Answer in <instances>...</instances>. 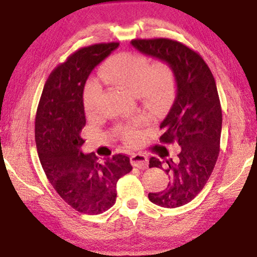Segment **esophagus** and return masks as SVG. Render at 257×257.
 Instances as JSON below:
<instances>
[{"label": "esophagus", "instance_id": "1", "mask_svg": "<svg viewBox=\"0 0 257 257\" xmlns=\"http://www.w3.org/2000/svg\"><path fill=\"white\" fill-rule=\"evenodd\" d=\"M131 162L134 167L140 169H146L148 167V156H146L145 154H132L131 156Z\"/></svg>", "mask_w": 257, "mask_h": 257}]
</instances>
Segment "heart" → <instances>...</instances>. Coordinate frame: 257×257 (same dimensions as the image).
Returning <instances> with one entry per match:
<instances>
[{
    "label": "heart",
    "instance_id": "obj_1",
    "mask_svg": "<svg viewBox=\"0 0 257 257\" xmlns=\"http://www.w3.org/2000/svg\"><path fill=\"white\" fill-rule=\"evenodd\" d=\"M105 83L128 89L153 110H162L172 102L176 90V77L173 68L166 62L149 64V60L136 53H121L112 56L100 70ZM102 89L96 81H89L83 91L85 111L96 109ZM121 134L128 140L136 138L134 125H121Z\"/></svg>",
    "mask_w": 257,
    "mask_h": 257
}]
</instances>
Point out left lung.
<instances>
[{"label":"left lung","instance_id":"left-lung-1","mask_svg":"<svg viewBox=\"0 0 257 257\" xmlns=\"http://www.w3.org/2000/svg\"><path fill=\"white\" fill-rule=\"evenodd\" d=\"M131 43L140 53L168 63L175 73L176 97L160 125V142L179 145L181 150L174 161L149 160V168H164L170 181L166 189L148 197L163 208L184 206L206 186L220 153L222 109L215 78L201 55L175 40Z\"/></svg>","mask_w":257,"mask_h":257}]
</instances>
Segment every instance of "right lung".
<instances>
[{"mask_svg":"<svg viewBox=\"0 0 257 257\" xmlns=\"http://www.w3.org/2000/svg\"><path fill=\"white\" fill-rule=\"evenodd\" d=\"M117 42L75 51L48 77L35 117V141L46 175L64 202L83 214L97 215L114 206L116 183L133 169L122 154L100 161L83 154V89L87 78Z\"/></svg>","mask_w":257,"mask_h":257,"instance_id":"1","label":"right lung"}]
</instances>
